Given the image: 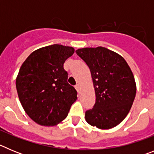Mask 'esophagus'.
Masks as SVG:
<instances>
[{
    "instance_id": "esophagus-1",
    "label": "esophagus",
    "mask_w": 154,
    "mask_h": 154,
    "mask_svg": "<svg viewBox=\"0 0 154 154\" xmlns=\"http://www.w3.org/2000/svg\"><path fill=\"white\" fill-rule=\"evenodd\" d=\"M75 89L77 90V92L79 93V92H80V85H79V84H77V85L75 86Z\"/></svg>"
}]
</instances>
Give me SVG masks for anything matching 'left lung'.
<instances>
[{
	"label": "left lung",
	"instance_id": "obj_1",
	"mask_svg": "<svg viewBox=\"0 0 154 154\" xmlns=\"http://www.w3.org/2000/svg\"><path fill=\"white\" fill-rule=\"evenodd\" d=\"M75 53L89 66L96 93V103L85 112V120L101 130L115 127L126 118L136 96L130 66L119 54L101 46L79 48Z\"/></svg>",
	"mask_w": 154,
	"mask_h": 154
}]
</instances>
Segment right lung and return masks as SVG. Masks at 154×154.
I'll list each match as a JSON object with an SVG mask.
<instances>
[{
	"mask_svg": "<svg viewBox=\"0 0 154 154\" xmlns=\"http://www.w3.org/2000/svg\"><path fill=\"white\" fill-rule=\"evenodd\" d=\"M74 51L62 45L45 46L34 51L20 68L16 78L19 100L28 116L41 126L61 123L77 99L63 68Z\"/></svg>",
	"mask_w": 154,
	"mask_h": 154,
	"instance_id": "add662e5",
	"label": "right lung"
}]
</instances>
